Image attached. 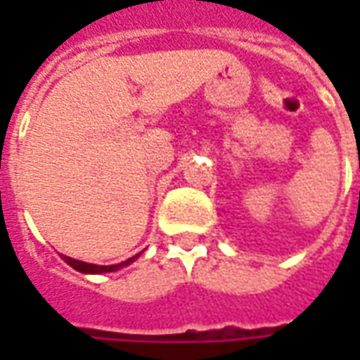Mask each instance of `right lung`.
Listing matches in <instances>:
<instances>
[{
	"label": "right lung",
	"mask_w": 360,
	"mask_h": 360,
	"mask_svg": "<svg viewBox=\"0 0 360 360\" xmlns=\"http://www.w3.org/2000/svg\"><path fill=\"white\" fill-rule=\"evenodd\" d=\"M139 255H141V252H139ZM139 255H134V257H131L129 260H125V262H121V264H111V266L89 264V262H82V260H75V258L65 257V255H61V258H63V260H65L67 264L71 266V268H75L77 271H82V274H105V271H117V270H121V268H125V266L133 264L134 260L139 258Z\"/></svg>",
	"instance_id": "1"
}]
</instances>
